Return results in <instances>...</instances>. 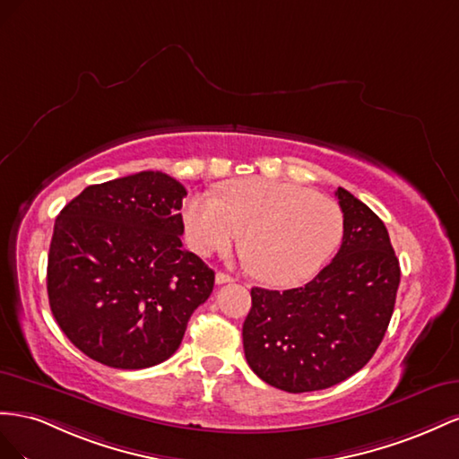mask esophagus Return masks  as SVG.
I'll use <instances>...</instances> for the list:
<instances>
[{
    "label": "esophagus",
    "mask_w": 459,
    "mask_h": 459,
    "mask_svg": "<svg viewBox=\"0 0 459 459\" xmlns=\"http://www.w3.org/2000/svg\"><path fill=\"white\" fill-rule=\"evenodd\" d=\"M234 279L230 277V274H227V273H222V271H219L217 274H215V282L217 284H227V282H232Z\"/></svg>",
    "instance_id": "esophagus-1"
}]
</instances>
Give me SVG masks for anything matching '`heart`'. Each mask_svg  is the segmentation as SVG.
<instances>
[{
	"label": "heart",
	"instance_id": "heart-1",
	"mask_svg": "<svg viewBox=\"0 0 459 459\" xmlns=\"http://www.w3.org/2000/svg\"><path fill=\"white\" fill-rule=\"evenodd\" d=\"M185 230L200 255L242 238L255 277L273 286L311 279L344 234V213L326 195L274 178H242L221 190L195 192L185 204Z\"/></svg>",
	"mask_w": 459,
	"mask_h": 459
}]
</instances>
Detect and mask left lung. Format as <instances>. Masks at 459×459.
Wrapping results in <instances>:
<instances>
[{
  "mask_svg": "<svg viewBox=\"0 0 459 459\" xmlns=\"http://www.w3.org/2000/svg\"><path fill=\"white\" fill-rule=\"evenodd\" d=\"M342 246L329 265L292 290L252 288L242 326L252 371L284 392L334 386L358 373L383 342L394 311L400 264L385 222L348 190Z\"/></svg>",
  "mask_w": 459,
  "mask_h": 459,
  "instance_id": "1",
  "label": "left lung"
}]
</instances>
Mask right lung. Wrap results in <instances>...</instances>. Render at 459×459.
Instances as JSON below:
<instances>
[{
    "instance_id": "1",
    "label": "right lung",
    "mask_w": 459,
    "mask_h": 459,
    "mask_svg": "<svg viewBox=\"0 0 459 459\" xmlns=\"http://www.w3.org/2000/svg\"><path fill=\"white\" fill-rule=\"evenodd\" d=\"M186 188L160 171L91 185L61 209L48 255V298L88 358L146 369L178 350L215 273L182 247Z\"/></svg>"
}]
</instances>
